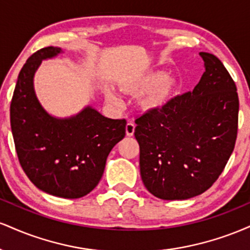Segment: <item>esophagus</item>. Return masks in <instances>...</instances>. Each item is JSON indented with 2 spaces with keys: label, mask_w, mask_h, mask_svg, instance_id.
Instances as JSON below:
<instances>
[{
  "label": "esophagus",
  "mask_w": 250,
  "mask_h": 250,
  "mask_svg": "<svg viewBox=\"0 0 250 250\" xmlns=\"http://www.w3.org/2000/svg\"><path fill=\"white\" fill-rule=\"evenodd\" d=\"M135 131V125L133 122H128L127 125H125V134L127 136H133Z\"/></svg>",
  "instance_id": "esophagus-1"
}]
</instances>
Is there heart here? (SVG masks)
Returning a JSON list of instances; mask_svg holds the SVG:
<instances>
[{
    "mask_svg": "<svg viewBox=\"0 0 250 250\" xmlns=\"http://www.w3.org/2000/svg\"><path fill=\"white\" fill-rule=\"evenodd\" d=\"M174 87L173 79L169 76H163L161 73L145 74V75L120 82V88L125 93L134 96L145 93L139 100V105L143 111H153L162 108L170 99ZM104 97L110 104L116 105V107L121 105V99L113 89H105Z\"/></svg>",
    "mask_w": 250,
    "mask_h": 250,
    "instance_id": "b5f03b06",
    "label": "heart"
}]
</instances>
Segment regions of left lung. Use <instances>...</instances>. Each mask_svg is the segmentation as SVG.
I'll return each instance as SVG.
<instances>
[{"mask_svg":"<svg viewBox=\"0 0 250 250\" xmlns=\"http://www.w3.org/2000/svg\"><path fill=\"white\" fill-rule=\"evenodd\" d=\"M200 56L206 70L193 91L135 120L143 185L162 200L205 193L219 179L235 147L236 85L216 56L203 51Z\"/></svg>","mask_w":250,"mask_h":250,"instance_id":"left-lung-1","label":"left lung"}]
</instances>
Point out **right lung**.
I'll return each mask as SVG.
<instances>
[{
  "label": "right lung",
  "mask_w": 250,
  "mask_h": 250,
  "mask_svg": "<svg viewBox=\"0 0 250 250\" xmlns=\"http://www.w3.org/2000/svg\"><path fill=\"white\" fill-rule=\"evenodd\" d=\"M61 51L42 48L24 63L11 99L10 125L20 165L31 182L54 196L79 199L100 182L109 153L125 137L127 122L108 119L91 107L68 119L43 109L34 75L42 60Z\"/></svg>",
  "instance_id": "add662e5"
}]
</instances>
